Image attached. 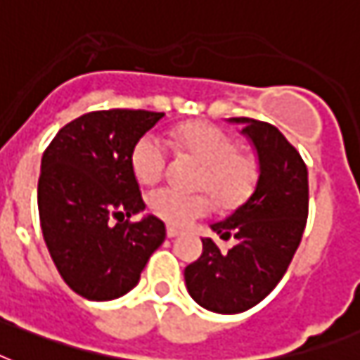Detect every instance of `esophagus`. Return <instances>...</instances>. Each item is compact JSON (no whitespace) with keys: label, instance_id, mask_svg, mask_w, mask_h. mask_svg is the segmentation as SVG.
<instances>
[{"label":"esophagus","instance_id":"1","mask_svg":"<svg viewBox=\"0 0 360 360\" xmlns=\"http://www.w3.org/2000/svg\"><path fill=\"white\" fill-rule=\"evenodd\" d=\"M166 235H168V238H175V236L181 235V231L177 229V227L168 226V229H166Z\"/></svg>","mask_w":360,"mask_h":360}]
</instances>
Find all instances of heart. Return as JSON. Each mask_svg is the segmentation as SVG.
Here are the masks:
<instances>
[{
    "mask_svg": "<svg viewBox=\"0 0 360 360\" xmlns=\"http://www.w3.org/2000/svg\"><path fill=\"white\" fill-rule=\"evenodd\" d=\"M175 151L188 155L201 166L198 186L207 188L224 209H235L248 200L259 181L255 157L240 150L235 136L207 122H185L170 134ZM168 165L166 146L153 134H146L134 144L131 166L142 185H155ZM207 192L183 194L174 188H159L148 195V207L159 220L170 226H188L212 209Z\"/></svg>",
    "mask_w": 360,
    "mask_h": 360,
    "instance_id": "obj_1",
    "label": "heart"
}]
</instances>
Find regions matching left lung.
<instances>
[{
	"mask_svg": "<svg viewBox=\"0 0 360 360\" xmlns=\"http://www.w3.org/2000/svg\"><path fill=\"white\" fill-rule=\"evenodd\" d=\"M244 125L259 155V181L250 200L224 221L212 224L220 238H235L221 251L201 238L203 253L185 268L194 302L212 312L236 314L262 302L292 262L309 216V174L302 155L276 125L233 118Z\"/></svg>",
	"mask_w": 360,
	"mask_h": 360,
	"instance_id": "8db88e82",
	"label": "left lung"
}]
</instances>
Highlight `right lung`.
Segmentation results:
<instances>
[{
  "label": "right lung",
  "instance_id": "right-lung-1",
  "mask_svg": "<svg viewBox=\"0 0 360 360\" xmlns=\"http://www.w3.org/2000/svg\"><path fill=\"white\" fill-rule=\"evenodd\" d=\"M165 112L94 110L70 122L42 155L38 214L44 240L64 283L79 296L107 302L136 286L165 224L146 216L131 166L134 144Z\"/></svg>",
  "mask_w": 360,
  "mask_h": 360
}]
</instances>
